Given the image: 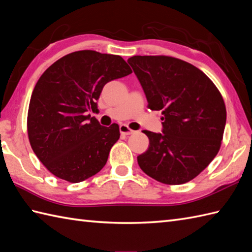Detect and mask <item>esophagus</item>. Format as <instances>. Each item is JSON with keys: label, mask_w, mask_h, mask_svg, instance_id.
<instances>
[{"label": "esophagus", "mask_w": 252, "mask_h": 252, "mask_svg": "<svg viewBox=\"0 0 252 252\" xmlns=\"http://www.w3.org/2000/svg\"><path fill=\"white\" fill-rule=\"evenodd\" d=\"M120 131H121L122 135H126V136L131 135V133H133V130L130 129V128L128 127L127 125H121L120 126Z\"/></svg>", "instance_id": "obj_1"}]
</instances>
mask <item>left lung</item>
I'll list each match as a JSON object with an SVG mask.
<instances>
[{
  "mask_svg": "<svg viewBox=\"0 0 252 252\" xmlns=\"http://www.w3.org/2000/svg\"><path fill=\"white\" fill-rule=\"evenodd\" d=\"M151 110H161L163 132L143 130L149 149L139 155L143 172L165 184L198 176L221 147L226 109L220 92L204 72L168 56H133L127 61Z\"/></svg>",
  "mask_w": 252,
  "mask_h": 252,
  "instance_id": "obj_1",
  "label": "left lung"
}]
</instances>
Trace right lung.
I'll return each mask as SVG.
<instances>
[{
    "label": "right lung",
    "mask_w": 252,
    "mask_h": 252,
    "mask_svg": "<svg viewBox=\"0 0 252 252\" xmlns=\"http://www.w3.org/2000/svg\"><path fill=\"white\" fill-rule=\"evenodd\" d=\"M131 72L121 56L80 50L42 74L30 100L28 136L33 152L54 176L77 183L107 164L120 127H103L88 112L97 110L105 84Z\"/></svg>",
    "instance_id": "right-lung-1"
}]
</instances>
